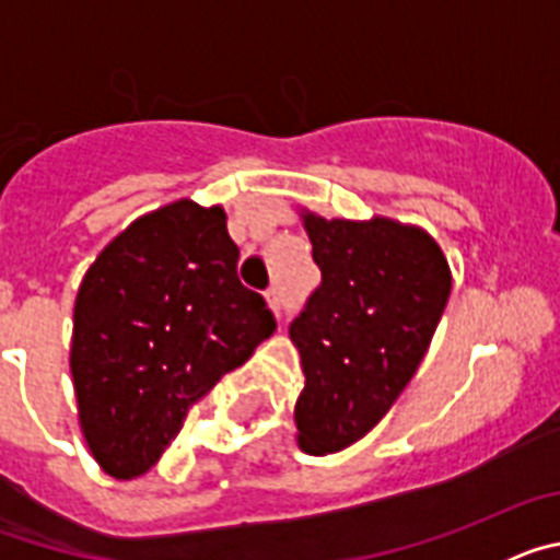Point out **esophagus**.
I'll return each mask as SVG.
<instances>
[{"mask_svg": "<svg viewBox=\"0 0 560 560\" xmlns=\"http://www.w3.org/2000/svg\"><path fill=\"white\" fill-rule=\"evenodd\" d=\"M266 305H269L275 314H280V294H277V289H269L266 291Z\"/></svg>", "mask_w": 560, "mask_h": 560, "instance_id": "obj_1", "label": "esophagus"}]
</instances>
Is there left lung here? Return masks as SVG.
Returning <instances> with one entry per match:
<instances>
[{
	"label": "left lung",
	"mask_w": 560,
	"mask_h": 560,
	"mask_svg": "<svg viewBox=\"0 0 560 560\" xmlns=\"http://www.w3.org/2000/svg\"><path fill=\"white\" fill-rule=\"evenodd\" d=\"M323 283L289 334L305 384L294 404L305 454L353 446L389 412L429 350L452 269L423 226L387 215L323 219L300 207Z\"/></svg>",
	"instance_id": "1"
}]
</instances>
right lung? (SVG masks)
Listing matches in <instances>:
<instances>
[{
  "label": "right lung",
  "mask_w": 560,
  "mask_h": 560,
  "mask_svg": "<svg viewBox=\"0 0 560 560\" xmlns=\"http://www.w3.org/2000/svg\"><path fill=\"white\" fill-rule=\"evenodd\" d=\"M221 205L176 199L114 235L78 285L69 370L78 427L103 474H145L187 407L275 330L237 280Z\"/></svg>",
  "instance_id": "obj_1"
}]
</instances>
